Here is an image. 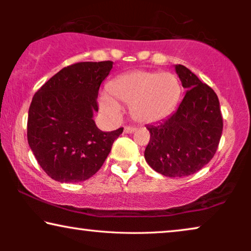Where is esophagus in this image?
I'll return each instance as SVG.
<instances>
[{"mask_svg":"<svg viewBox=\"0 0 251 251\" xmlns=\"http://www.w3.org/2000/svg\"><path fill=\"white\" fill-rule=\"evenodd\" d=\"M136 128L135 126H126L125 128V133H132V132H135L136 131Z\"/></svg>","mask_w":251,"mask_h":251,"instance_id":"esophagus-1","label":"esophagus"}]
</instances>
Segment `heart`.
Masks as SVG:
<instances>
[{
  "label": "heart",
  "mask_w": 251,
  "mask_h": 251,
  "mask_svg": "<svg viewBox=\"0 0 251 251\" xmlns=\"http://www.w3.org/2000/svg\"><path fill=\"white\" fill-rule=\"evenodd\" d=\"M108 91L116 101L130 106L135 121L154 123L168 118L176 109L181 85L173 73L132 71L109 82ZM101 108L111 114L119 112L116 102L107 97H102Z\"/></svg>",
  "instance_id": "heart-1"
}]
</instances>
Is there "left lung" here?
<instances>
[{
  "mask_svg": "<svg viewBox=\"0 0 251 251\" xmlns=\"http://www.w3.org/2000/svg\"><path fill=\"white\" fill-rule=\"evenodd\" d=\"M175 68L187 91L174 114L146 126L151 137L144 155L156 173L184 177L202 169L214 157L223 118L216 92L183 65Z\"/></svg>",
  "mask_w": 251,
  "mask_h": 251,
  "instance_id": "left-lung-1",
  "label": "left lung"
}]
</instances>
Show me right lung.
Instances as JSON below:
<instances>
[{"label":"right lung","instance_id":"obj_1","mask_svg":"<svg viewBox=\"0 0 251 251\" xmlns=\"http://www.w3.org/2000/svg\"><path fill=\"white\" fill-rule=\"evenodd\" d=\"M113 61H83L54 74L30 102L27 140L48 176L60 183L89 179L100 169L123 128L99 130L98 91Z\"/></svg>","mask_w":251,"mask_h":251}]
</instances>
